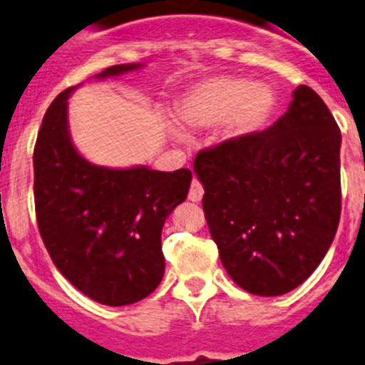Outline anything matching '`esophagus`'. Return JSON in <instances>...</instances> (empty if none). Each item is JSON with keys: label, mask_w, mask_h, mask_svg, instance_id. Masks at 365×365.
<instances>
[{"label": "esophagus", "mask_w": 365, "mask_h": 365, "mask_svg": "<svg viewBox=\"0 0 365 365\" xmlns=\"http://www.w3.org/2000/svg\"><path fill=\"white\" fill-rule=\"evenodd\" d=\"M202 193H205V190H202V185L199 182L197 179L192 180V186H190V193H188V199L193 202H199L202 199Z\"/></svg>", "instance_id": "obj_1"}]
</instances>
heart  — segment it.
Here are the masks:
<instances>
[{
  "label": "heart",
  "mask_w": 365,
  "mask_h": 365,
  "mask_svg": "<svg viewBox=\"0 0 365 365\" xmlns=\"http://www.w3.org/2000/svg\"><path fill=\"white\" fill-rule=\"evenodd\" d=\"M274 106L270 89L250 80L217 76L193 86L177 104L179 122L188 130H202L225 122L227 137H243L265 124ZM180 138V135H177Z\"/></svg>",
  "instance_id": "heart-1"
}]
</instances>
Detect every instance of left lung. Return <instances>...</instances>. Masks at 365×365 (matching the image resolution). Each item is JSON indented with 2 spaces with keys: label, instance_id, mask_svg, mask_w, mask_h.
Instances as JSON below:
<instances>
[{
  "label": "left lung",
  "instance_id": "left-lung-1",
  "mask_svg": "<svg viewBox=\"0 0 365 365\" xmlns=\"http://www.w3.org/2000/svg\"><path fill=\"white\" fill-rule=\"evenodd\" d=\"M340 144L324 100L298 86L270 128L199 151L206 222L241 289L287 294L320 265L340 221Z\"/></svg>",
  "mask_w": 365,
  "mask_h": 365
}]
</instances>
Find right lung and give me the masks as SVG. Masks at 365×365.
I'll return each mask as SVG.
<instances>
[{"instance_id":"1","label":"right lung","mask_w":365,"mask_h":365,"mask_svg":"<svg viewBox=\"0 0 365 365\" xmlns=\"http://www.w3.org/2000/svg\"><path fill=\"white\" fill-rule=\"evenodd\" d=\"M120 63L95 78L137 71ZM62 91L45 113L34 146V205L40 235L56 269L80 292L109 307L150 296L164 276L160 232L188 195L192 172L96 166L76 151Z\"/></svg>"}]
</instances>
